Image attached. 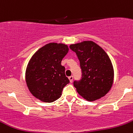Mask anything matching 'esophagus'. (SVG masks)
Here are the masks:
<instances>
[{
	"label": "esophagus",
	"instance_id": "obj_1",
	"mask_svg": "<svg viewBox=\"0 0 133 133\" xmlns=\"http://www.w3.org/2000/svg\"><path fill=\"white\" fill-rule=\"evenodd\" d=\"M68 78H69V82H73V76H70V77H68Z\"/></svg>",
	"mask_w": 133,
	"mask_h": 133
}]
</instances>
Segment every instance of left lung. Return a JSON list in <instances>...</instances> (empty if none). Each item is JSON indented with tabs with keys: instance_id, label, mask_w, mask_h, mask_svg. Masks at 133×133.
Here are the masks:
<instances>
[{
	"instance_id": "left-lung-1",
	"label": "left lung",
	"mask_w": 133,
	"mask_h": 133,
	"mask_svg": "<svg viewBox=\"0 0 133 133\" xmlns=\"http://www.w3.org/2000/svg\"><path fill=\"white\" fill-rule=\"evenodd\" d=\"M80 61L82 77L74 86L81 97L94 101L105 96L111 89L114 71L112 64L105 50L92 41L71 44Z\"/></svg>"
}]
</instances>
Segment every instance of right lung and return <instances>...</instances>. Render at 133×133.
<instances>
[{
    "instance_id": "obj_1",
    "label": "right lung",
    "mask_w": 133,
    "mask_h": 133,
    "mask_svg": "<svg viewBox=\"0 0 133 133\" xmlns=\"http://www.w3.org/2000/svg\"><path fill=\"white\" fill-rule=\"evenodd\" d=\"M68 51L69 47L64 43H49L39 49L30 59L25 71L26 83L30 92L39 101H55L69 82L65 68L61 65Z\"/></svg>"
}]
</instances>
